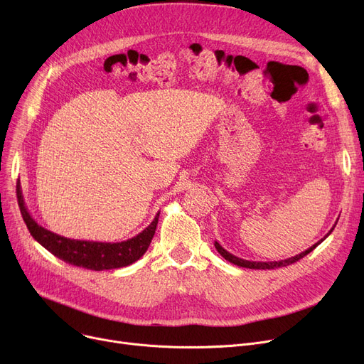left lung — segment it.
<instances>
[{
    "label": "left lung",
    "mask_w": 364,
    "mask_h": 364,
    "mask_svg": "<svg viewBox=\"0 0 364 364\" xmlns=\"http://www.w3.org/2000/svg\"><path fill=\"white\" fill-rule=\"evenodd\" d=\"M335 225H336V223H335ZM335 225L331 228L329 230V233L324 236L323 239H320L317 243H314L311 247H309L307 251H304V252H301V254H298V255H295V257H291V258H286V259H280V261H269V262H264V261H247V259H243V258H239V257H236V255H233V254H230L228 251H225L224 247L218 243V242H215L214 245H215V250L220 252V255L223 257V258H225L228 262H232V264H235V265H239V267H245V269H254V270H272V269H279V267H286V265H291V264H294V262H296V261H299L301 258H304L305 255L307 254H310L314 247L317 246V245H320L324 239H326L332 232H333V228H335Z\"/></svg>",
    "instance_id": "8db88e82"
}]
</instances>
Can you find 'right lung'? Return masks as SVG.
Segmentation results:
<instances>
[{
	"mask_svg": "<svg viewBox=\"0 0 364 364\" xmlns=\"http://www.w3.org/2000/svg\"><path fill=\"white\" fill-rule=\"evenodd\" d=\"M17 200L18 206H21V213L23 217V221L26 223V227L32 237L43 245L48 252H51L54 257L59 259L76 265L84 267V269L102 272V270H113L121 269V267L129 265L140 259L155 235L159 213L156 214L155 220H153L141 233L134 236L124 242L117 243H107V242H92V240H76L63 237L60 235H55L43 225L38 224L25 206L23 195L21 183H17Z\"/></svg>",
	"mask_w": 364,
	"mask_h": 364,
	"instance_id": "add662e5",
	"label": "right lung"
}]
</instances>
